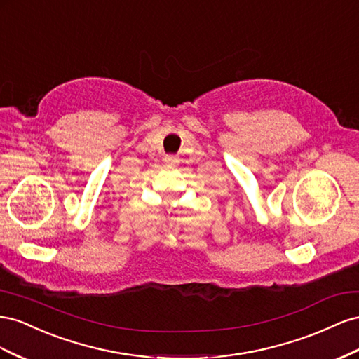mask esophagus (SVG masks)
Returning a JSON list of instances; mask_svg holds the SVG:
<instances>
[{
  "instance_id": "obj_1",
  "label": "esophagus",
  "mask_w": 359,
  "mask_h": 359,
  "mask_svg": "<svg viewBox=\"0 0 359 359\" xmlns=\"http://www.w3.org/2000/svg\"><path fill=\"white\" fill-rule=\"evenodd\" d=\"M165 162L168 163V165H174V163H177V162H179V159H177L176 156L168 155V156H165Z\"/></svg>"
}]
</instances>
